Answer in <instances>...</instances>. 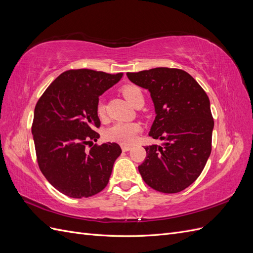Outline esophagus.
<instances>
[{"label":"esophagus","mask_w":253,"mask_h":253,"mask_svg":"<svg viewBox=\"0 0 253 253\" xmlns=\"http://www.w3.org/2000/svg\"><path fill=\"white\" fill-rule=\"evenodd\" d=\"M121 149H122V151H124V152H127V151H129V150L132 149V147H131V145H124V144H122L121 145Z\"/></svg>","instance_id":"34e87169"}]
</instances>
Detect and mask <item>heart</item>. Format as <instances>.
<instances>
[{
  "label": "heart",
  "instance_id": "heart-1",
  "mask_svg": "<svg viewBox=\"0 0 253 253\" xmlns=\"http://www.w3.org/2000/svg\"><path fill=\"white\" fill-rule=\"evenodd\" d=\"M122 94L127 99V101L133 106L139 103H143V93L139 86L137 85H126L122 87ZM97 114L99 117H103L105 115V104L103 101H99L97 104ZM141 126L137 122H124L118 121L114 124L105 131V138L118 142L121 144H132L135 142L137 135L140 132Z\"/></svg>",
  "mask_w": 253,
  "mask_h": 253
}]
</instances>
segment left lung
<instances>
[{
	"mask_svg": "<svg viewBox=\"0 0 253 253\" xmlns=\"http://www.w3.org/2000/svg\"><path fill=\"white\" fill-rule=\"evenodd\" d=\"M126 76L151 93L156 117L149 135L164 141L144 148L141 177L159 192H180L197 179L210 156L214 121L209 98L192 76L178 68L156 67Z\"/></svg>",
	"mask_w": 253,
	"mask_h": 253,
	"instance_id": "obj_1",
	"label": "left lung"
}]
</instances>
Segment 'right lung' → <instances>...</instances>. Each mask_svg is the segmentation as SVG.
Here are the masks:
<instances>
[{
  "mask_svg": "<svg viewBox=\"0 0 253 253\" xmlns=\"http://www.w3.org/2000/svg\"><path fill=\"white\" fill-rule=\"evenodd\" d=\"M122 73L70 70L51 82L38 100L32 126L38 165L45 178L70 197H89L108 185L121 148L115 142L86 144L99 138V96Z\"/></svg>",
  "mask_w": 253,
  "mask_h": 253,
  "instance_id": "add662e5",
  "label": "right lung"
}]
</instances>
